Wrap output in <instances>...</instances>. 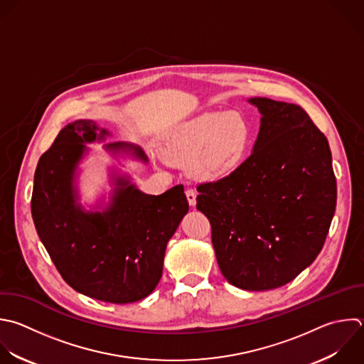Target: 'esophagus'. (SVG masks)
<instances>
[{"label": "esophagus", "mask_w": 364, "mask_h": 364, "mask_svg": "<svg viewBox=\"0 0 364 364\" xmlns=\"http://www.w3.org/2000/svg\"><path fill=\"white\" fill-rule=\"evenodd\" d=\"M186 198H188V202H189L191 206L196 205V192L193 189H188L186 191Z\"/></svg>", "instance_id": "1"}]
</instances>
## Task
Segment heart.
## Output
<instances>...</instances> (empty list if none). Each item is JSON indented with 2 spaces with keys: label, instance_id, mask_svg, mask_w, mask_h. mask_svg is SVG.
<instances>
[{
  "label": "heart",
  "instance_id": "heart-1",
  "mask_svg": "<svg viewBox=\"0 0 364 364\" xmlns=\"http://www.w3.org/2000/svg\"><path fill=\"white\" fill-rule=\"evenodd\" d=\"M250 128L236 112L212 111L175 127L166 136L164 154L175 165H186L191 176L216 181L242 162Z\"/></svg>",
  "mask_w": 364,
  "mask_h": 364
}]
</instances>
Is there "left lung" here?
Returning <instances> with one entry per match:
<instances>
[{
	"label": "left lung",
	"instance_id": "obj_1",
	"mask_svg": "<svg viewBox=\"0 0 364 364\" xmlns=\"http://www.w3.org/2000/svg\"><path fill=\"white\" fill-rule=\"evenodd\" d=\"M260 112L250 156L198 186L225 279L243 290L291 282L320 253L334 210L336 178L326 136L303 108L249 98Z\"/></svg>",
	"mask_w": 364,
	"mask_h": 364
}]
</instances>
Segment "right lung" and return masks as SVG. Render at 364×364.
<instances>
[{"label":"right lung","mask_w":364,"mask_h":364,"mask_svg":"<svg viewBox=\"0 0 364 364\" xmlns=\"http://www.w3.org/2000/svg\"><path fill=\"white\" fill-rule=\"evenodd\" d=\"M111 136L91 119L61 129L43 154L34 175L31 213L37 233L63 279L77 291L108 303L138 301L154 291L162 276L169 239L189 210L183 186L162 195L139 191L127 173L111 169L109 202L90 210L80 202V164L87 144ZM114 158L148 164L141 146L105 144Z\"/></svg>","instance_id":"1"}]
</instances>
